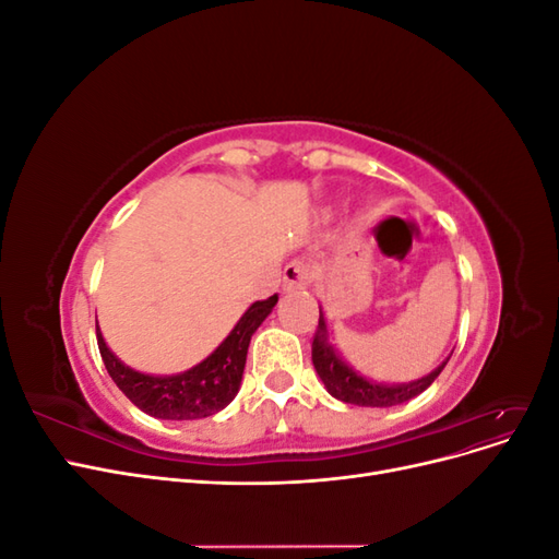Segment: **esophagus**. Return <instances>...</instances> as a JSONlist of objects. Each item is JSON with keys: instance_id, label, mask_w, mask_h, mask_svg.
<instances>
[{"instance_id": "34e87169", "label": "esophagus", "mask_w": 559, "mask_h": 559, "mask_svg": "<svg viewBox=\"0 0 559 559\" xmlns=\"http://www.w3.org/2000/svg\"><path fill=\"white\" fill-rule=\"evenodd\" d=\"M312 282V267L308 261L302 259H296L292 261L289 265L284 267L282 273V292L284 294H296V292H302L308 289Z\"/></svg>"}]
</instances>
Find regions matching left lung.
Listing matches in <instances>:
<instances>
[{
  "instance_id": "8db88e82",
  "label": "left lung",
  "mask_w": 559,
  "mask_h": 559,
  "mask_svg": "<svg viewBox=\"0 0 559 559\" xmlns=\"http://www.w3.org/2000/svg\"><path fill=\"white\" fill-rule=\"evenodd\" d=\"M452 357V354H450ZM450 357L436 366L429 376L413 380V382H401V384H386V382H376L361 373H357L349 364L343 361L341 354L333 347L331 335H329V324L326 317L319 308V326L312 341V364L317 376L324 382L326 392L352 405H366V408H389V405H399L419 396L425 389L441 376V370L450 361Z\"/></svg>"
}]
</instances>
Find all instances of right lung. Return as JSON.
I'll return each instance as SVG.
<instances>
[{"mask_svg":"<svg viewBox=\"0 0 559 559\" xmlns=\"http://www.w3.org/2000/svg\"><path fill=\"white\" fill-rule=\"evenodd\" d=\"M275 306L277 294L251 302L238 324L226 335V341L207 359L177 376H148L126 366L107 347L99 326L97 345L107 373L140 411L158 419H202L224 411L240 392L251 335Z\"/></svg>","mask_w":559,"mask_h":559,"instance_id":"right-lung-1","label":"right lung"}]
</instances>
